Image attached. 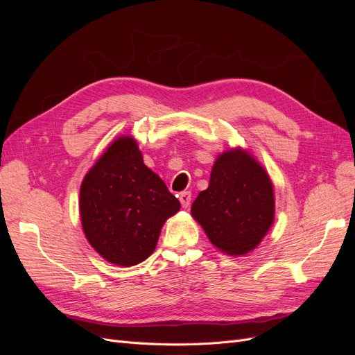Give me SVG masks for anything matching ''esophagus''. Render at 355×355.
I'll use <instances>...</instances> for the list:
<instances>
[{
	"instance_id": "34e87169",
	"label": "esophagus",
	"mask_w": 355,
	"mask_h": 355,
	"mask_svg": "<svg viewBox=\"0 0 355 355\" xmlns=\"http://www.w3.org/2000/svg\"><path fill=\"white\" fill-rule=\"evenodd\" d=\"M191 192L189 191H185V192H180L179 194V201H180V204H182V207L184 209H187V207H189V204H191Z\"/></svg>"
}]
</instances>
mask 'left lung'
Returning <instances> with one entry per match:
<instances>
[{"label": "left lung", "instance_id": "left-lung-1", "mask_svg": "<svg viewBox=\"0 0 355 355\" xmlns=\"http://www.w3.org/2000/svg\"><path fill=\"white\" fill-rule=\"evenodd\" d=\"M274 188L266 170L241 148L214 161L209 188L192 202L191 214L210 243L241 256L256 249L274 222Z\"/></svg>", "mask_w": 355, "mask_h": 355}]
</instances>
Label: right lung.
<instances>
[{
	"label": "right lung",
	"instance_id": "add662e5",
	"mask_svg": "<svg viewBox=\"0 0 355 355\" xmlns=\"http://www.w3.org/2000/svg\"><path fill=\"white\" fill-rule=\"evenodd\" d=\"M179 200L151 168L130 136H121L84 176L80 216L85 239L103 259L120 266L144 262L155 250Z\"/></svg>",
	"mask_w": 355,
	"mask_h": 355
}]
</instances>
